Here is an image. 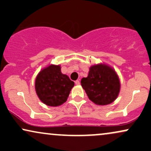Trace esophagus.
I'll return each mask as SVG.
<instances>
[{"label": "esophagus", "mask_w": 151, "mask_h": 151, "mask_svg": "<svg viewBox=\"0 0 151 151\" xmlns=\"http://www.w3.org/2000/svg\"><path fill=\"white\" fill-rule=\"evenodd\" d=\"M75 84L76 85H79V84H80V81H79V80L75 81Z\"/></svg>", "instance_id": "1"}]
</instances>
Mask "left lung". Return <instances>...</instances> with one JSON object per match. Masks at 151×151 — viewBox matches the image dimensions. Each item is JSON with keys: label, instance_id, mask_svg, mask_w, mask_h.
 Returning a JSON list of instances; mask_svg holds the SVG:
<instances>
[{"label": "left lung", "instance_id": "left-lung-1", "mask_svg": "<svg viewBox=\"0 0 151 151\" xmlns=\"http://www.w3.org/2000/svg\"><path fill=\"white\" fill-rule=\"evenodd\" d=\"M81 85L89 99L101 106L115 101L121 89L120 80L116 71L103 63L91 66L87 77L81 79Z\"/></svg>", "mask_w": 151, "mask_h": 151}]
</instances>
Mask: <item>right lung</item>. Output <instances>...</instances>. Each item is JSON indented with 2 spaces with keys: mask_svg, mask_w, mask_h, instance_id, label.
Wrapping results in <instances>:
<instances>
[{
  "mask_svg": "<svg viewBox=\"0 0 151 151\" xmlns=\"http://www.w3.org/2000/svg\"><path fill=\"white\" fill-rule=\"evenodd\" d=\"M74 81L61 72L60 65H49L40 71L35 88L38 98L49 106H59L67 100Z\"/></svg>",
  "mask_w": 151,
  "mask_h": 151,
  "instance_id": "right-lung-1",
  "label": "right lung"
}]
</instances>
